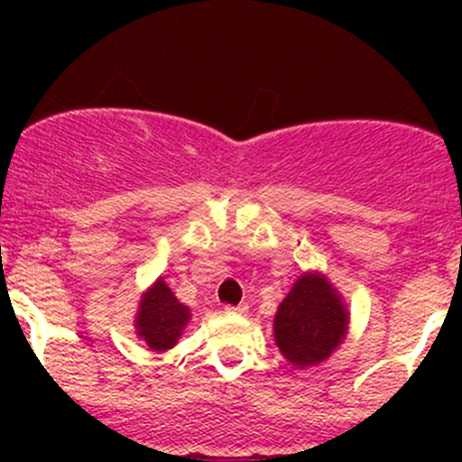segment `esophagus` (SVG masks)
Instances as JSON below:
<instances>
[{
	"instance_id": "1",
	"label": "esophagus",
	"mask_w": 462,
	"mask_h": 462,
	"mask_svg": "<svg viewBox=\"0 0 462 462\" xmlns=\"http://www.w3.org/2000/svg\"><path fill=\"white\" fill-rule=\"evenodd\" d=\"M245 310H248V306H245V304H236V306L227 304L226 306V313H230V315H244Z\"/></svg>"
}]
</instances>
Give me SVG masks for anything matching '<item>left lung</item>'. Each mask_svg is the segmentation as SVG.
Returning <instances> with one entry per match:
<instances>
[{"label":"left lung","instance_id":"1","mask_svg":"<svg viewBox=\"0 0 462 462\" xmlns=\"http://www.w3.org/2000/svg\"><path fill=\"white\" fill-rule=\"evenodd\" d=\"M339 295L319 274H301L274 315V342L286 360L310 366L326 360L346 333Z\"/></svg>","mask_w":462,"mask_h":462}]
</instances>
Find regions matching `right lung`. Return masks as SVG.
Listing matches in <instances>:
<instances>
[{
	"instance_id": "1",
	"label": "right lung",
	"mask_w": 462,
	"mask_h": 462,
	"mask_svg": "<svg viewBox=\"0 0 462 462\" xmlns=\"http://www.w3.org/2000/svg\"><path fill=\"white\" fill-rule=\"evenodd\" d=\"M188 321L189 309L176 300L162 279H158L152 291L144 292L136 328L152 351H167L174 346Z\"/></svg>"
}]
</instances>
